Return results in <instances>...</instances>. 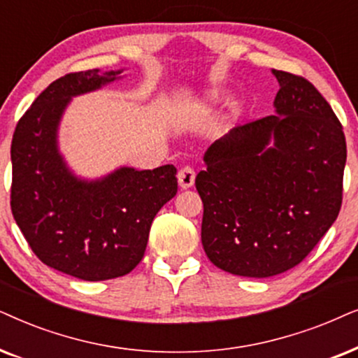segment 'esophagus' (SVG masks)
<instances>
[{
    "mask_svg": "<svg viewBox=\"0 0 358 358\" xmlns=\"http://www.w3.org/2000/svg\"><path fill=\"white\" fill-rule=\"evenodd\" d=\"M194 170L192 166H183V169H180L178 171V185L182 189H187V188H192L193 183H194Z\"/></svg>",
    "mask_w": 358,
    "mask_h": 358,
    "instance_id": "obj_1",
    "label": "esophagus"
}]
</instances>
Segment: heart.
<instances>
[{"label":"heart","mask_w":358,"mask_h":358,"mask_svg":"<svg viewBox=\"0 0 358 358\" xmlns=\"http://www.w3.org/2000/svg\"><path fill=\"white\" fill-rule=\"evenodd\" d=\"M214 99H216V96L209 93L204 98L198 99V101L180 106L178 111L175 113V124L176 126H187V124L193 121V119L206 114L209 111V108H211V104L214 103Z\"/></svg>","instance_id":"heart-1"}]
</instances>
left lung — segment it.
<instances>
[{
	"mask_svg": "<svg viewBox=\"0 0 358 358\" xmlns=\"http://www.w3.org/2000/svg\"><path fill=\"white\" fill-rule=\"evenodd\" d=\"M280 83L266 116L229 131L196 176L208 259L232 275L266 278L306 259L339 216L345 136L332 108L303 76Z\"/></svg>",
	"mask_w": 358,
	"mask_h": 358,
	"instance_id": "1",
	"label": "left lung"
}]
</instances>
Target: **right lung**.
Masks as SVG:
<instances>
[{"mask_svg":"<svg viewBox=\"0 0 358 358\" xmlns=\"http://www.w3.org/2000/svg\"><path fill=\"white\" fill-rule=\"evenodd\" d=\"M122 70L69 73L50 83L19 119L11 144V211L47 266L85 282L127 275L144 257L152 221L176 194V169L121 166L85 180L59 150L71 98L121 78Z\"/></svg>","mask_w":358,"mask_h":358,"instance_id":"1","label":"right lung"}]
</instances>
